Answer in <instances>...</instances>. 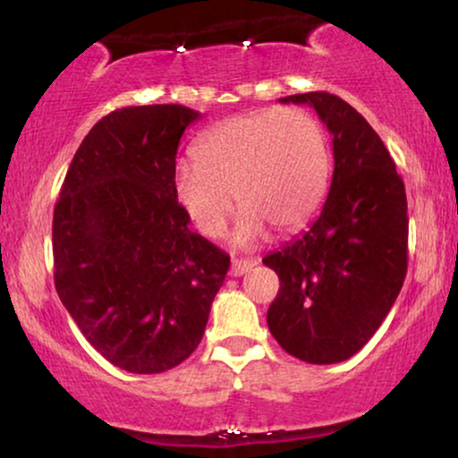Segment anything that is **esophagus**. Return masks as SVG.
Returning a JSON list of instances; mask_svg holds the SVG:
<instances>
[{"mask_svg": "<svg viewBox=\"0 0 458 458\" xmlns=\"http://www.w3.org/2000/svg\"><path fill=\"white\" fill-rule=\"evenodd\" d=\"M256 265V260H233L231 262V277H242Z\"/></svg>", "mask_w": 458, "mask_h": 458, "instance_id": "esophagus-1", "label": "esophagus"}]
</instances>
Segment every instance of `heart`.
<instances>
[{"label": "heart", "mask_w": 458, "mask_h": 458, "mask_svg": "<svg viewBox=\"0 0 458 458\" xmlns=\"http://www.w3.org/2000/svg\"><path fill=\"white\" fill-rule=\"evenodd\" d=\"M196 165H179L173 193L204 237L216 240L233 215L242 216L237 246L309 225L327 198L331 149L327 135L302 108H262L231 116L199 137Z\"/></svg>", "instance_id": "obj_1"}]
</instances>
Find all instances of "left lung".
Masks as SVG:
<instances>
[{
    "instance_id": "left-lung-1",
    "label": "left lung",
    "mask_w": 458,
    "mask_h": 458,
    "mask_svg": "<svg viewBox=\"0 0 458 458\" xmlns=\"http://www.w3.org/2000/svg\"><path fill=\"white\" fill-rule=\"evenodd\" d=\"M279 102L317 110L334 135L335 166L309 231L262 259L279 275L267 323L287 354L334 365L371 340L404 284V183L379 135L342 98L310 91Z\"/></svg>"
}]
</instances>
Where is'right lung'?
I'll return each mask as SVG.
<instances>
[{"mask_svg":"<svg viewBox=\"0 0 458 458\" xmlns=\"http://www.w3.org/2000/svg\"><path fill=\"white\" fill-rule=\"evenodd\" d=\"M199 112H110L81 143L54 208L55 292L87 342L129 373H162L202 340L229 256L190 231L173 193Z\"/></svg>","mask_w":458,"mask_h":458,"instance_id":"1","label":"right lung"}]
</instances>
